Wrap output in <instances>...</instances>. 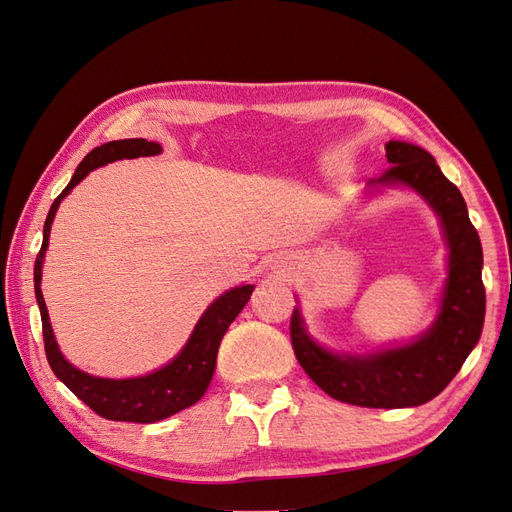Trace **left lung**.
<instances>
[{
  "mask_svg": "<svg viewBox=\"0 0 512 512\" xmlns=\"http://www.w3.org/2000/svg\"><path fill=\"white\" fill-rule=\"evenodd\" d=\"M392 164L371 183H403L439 213L449 244V278L439 318L418 342L369 356H337L308 337L299 310L291 316V344L310 380L337 401L358 407H418L441 394L477 346L485 320L483 249L466 202L426 149L388 141Z\"/></svg>",
  "mask_w": 512,
  "mask_h": 512,
  "instance_id": "1",
  "label": "left lung"
}]
</instances>
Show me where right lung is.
<instances>
[{
	"mask_svg": "<svg viewBox=\"0 0 512 512\" xmlns=\"http://www.w3.org/2000/svg\"><path fill=\"white\" fill-rule=\"evenodd\" d=\"M162 147L158 143H151L145 139H124V141H109L101 147H94L90 154L75 168V173L69 185L63 189L50 206V213L44 223V242L42 249L35 259V297L40 304L42 314V333H44V348L46 358L54 371V375L84 401L94 413L101 415L105 420L113 422H137V424H151L160 422L168 415H173L185 407H192L202 399L208 384L213 380L215 363H217V350L221 339L234 323V318L246 306L253 285L236 287L227 291L219 299H215L208 310L198 320V325L189 337V342L175 356L173 363H168L156 373H149L145 377H135V380H105V377H92L80 369H75L65 361L48 320L46 301L40 289L42 282V261L48 249V236L50 225L54 219L56 208L61 200L78 185L90 170L99 168L107 162L122 160V158H139V156H156Z\"/></svg>",
	"mask_w": 512,
	"mask_h": 512,
	"instance_id": "obj_1",
	"label": "right lung"
}]
</instances>
